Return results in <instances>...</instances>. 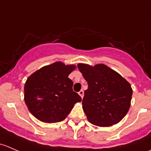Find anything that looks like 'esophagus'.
Here are the masks:
<instances>
[{
    "label": "esophagus",
    "instance_id": "34e87169",
    "mask_svg": "<svg viewBox=\"0 0 151 151\" xmlns=\"http://www.w3.org/2000/svg\"><path fill=\"white\" fill-rule=\"evenodd\" d=\"M78 93H79V95H80V96H81V98L83 99V95H84V92H83V90H82V91H80V92Z\"/></svg>",
    "mask_w": 151,
    "mask_h": 151
}]
</instances>
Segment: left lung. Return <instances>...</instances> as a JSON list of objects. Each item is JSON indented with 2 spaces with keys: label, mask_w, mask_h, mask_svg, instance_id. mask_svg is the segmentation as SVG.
<instances>
[{
  "label": "left lung",
  "mask_w": 151,
  "mask_h": 151,
  "mask_svg": "<svg viewBox=\"0 0 151 151\" xmlns=\"http://www.w3.org/2000/svg\"><path fill=\"white\" fill-rule=\"evenodd\" d=\"M88 84L83 108L88 121L100 127L119 123L129 111L132 88L129 82L103 63L77 64Z\"/></svg>",
  "instance_id": "1"
}]
</instances>
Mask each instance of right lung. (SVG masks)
<instances>
[{
  "instance_id": "1",
  "label": "right lung",
  "mask_w": 151,
  "mask_h": 151,
  "mask_svg": "<svg viewBox=\"0 0 151 151\" xmlns=\"http://www.w3.org/2000/svg\"><path fill=\"white\" fill-rule=\"evenodd\" d=\"M75 65L58 61L43 66L31 74L24 86V100L30 113L44 123L63 121L82 99L72 89L68 75Z\"/></svg>"
}]
</instances>
